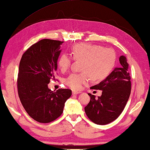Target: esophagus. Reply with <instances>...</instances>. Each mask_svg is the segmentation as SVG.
<instances>
[{
    "label": "esophagus",
    "instance_id": "esophagus-1",
    "mask_svg": "<svg viewBox=\"0 0 150 150\" xmlns=\"http://www.w3.org/2000/svg\"><path fill=\"white\" fill-rule=\"evenodd\" d=\"M80 93H81V92L74 91V90H73V91H72V94H74V95H76L78 94H80Z\"/></svg>",
    "mask_w": 150,
    "mask_h": 150
}]
</instances>
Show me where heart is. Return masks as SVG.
<instances>
[{
  "label": "heart",
  "mask_w": 150,
  "mask_h": 150,
  "mask_svg": "<svg viewBox=\"0 0 150 150\" xmlns=\"http://www.w3.org/2000/svg\"><path fill=\"white\" fill-rule=\"evenodd\" d=\"M72 54L76 60H82V73H73L66 78V84L74 90H79L91 77L101 80L111 72L116 62V53L111 48L90 43H80L72 48ZM72 58L67 54H61L58 60L60 70L64 72L69 68Z\"/></svg>",
  "instance_id": "1"
}]
</instances>
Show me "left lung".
Segmentation results:
<instances>
[{"mask_svg": "<svg viewBox=\"0 0 150 150\" xmlns=\"http://www.w3.org/2000/svg\"><path fill=\"white\" fill-rule=\"evenodd\" d=\"M120 66L99 84L91 88L102 91L101 96L88 94L90 101L84 108L87 116L98 125H105L117 119L123 111L131 92L130 76L126 56L119 58Z\"/></svg>", "mask_w": 150, "mask_h": 150, "instance_id": "8db88e82", "label": "left lung"}]
</instances>
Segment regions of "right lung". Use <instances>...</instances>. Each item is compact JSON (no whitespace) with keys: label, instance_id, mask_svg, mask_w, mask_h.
I'll list each match as a JSON object with an SVG mask.
<instances>
[{"label":"right lung","instance_id":"1","mask_svg":"<svg viewBox=\"0 0 150 150\" xmlns=\"http://www.w3.org/2000/svg\"><path fill=\"white\" fill-rule=\"evenodd\" d=\"M63 42L43 39L32 45L22 56L17 80L18 93L26 112L40 123L52 122L62 114L69 89L52 91L48 84L54 79Z\"/></svg>","mask_w":150,"mask_h":150}]
</instances>
